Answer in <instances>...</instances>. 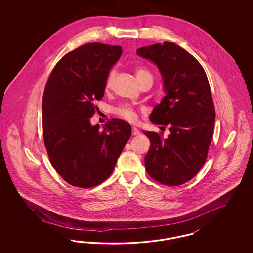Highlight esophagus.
Wrapping results in <instances>:
<instances>
[{
	"mask_svg": "<svg viewBox=\"0 0 253 253\" xmlns=\"http://www.w3.org/2000/svg\"><path fill=\"white\" fill-rule=\"evenodd\" d=\"M140 133V132L138 131V129H136L135 127H132V135H138Z\"/></svg>",
	"mask_w": 253,
	"mask_h": 253,
	"instance_id": "obj_1",
	"label": "esophagus"
}]
</instances>
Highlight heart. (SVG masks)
<instances>
[{"mask_svg":"<svg viewBox=\"0 0 253 253\" xmlns=\"http://www.w3.org/2000/svg\"><path fill=\"white\" fill-rule=\"evenodd\" d=\"M135 75H136L137 80L142 78V77H151L152 78L151 73L149 72L148 70L144 69V68H137ZM114 78H115V71H112V72L109 74L107 81H106V84H105V88L106 89L111 88L112 84H113V81H114ZM115 114L117 116L121 117V119H123L125 121H130V122L135 121L136 119H137V115H136L135 109L132 107L131 105H129V104H122L121 106L117 107V108L115 109Z\"/></svg>","mask_w":253,"mask_h":253,"instance_id":"heart-1","label":"heart"}]
</instances>
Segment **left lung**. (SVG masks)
Returning <instances> with one entry per match:
<instances>
[{
    "label": "left lung",
    "mask_w": 253,
    "mask_h": 253,
    "mask_svg": "<svg viewBox=\"0 0 253 253\" xmlns=\"http://www.w3.org/2000/svg\"><path fill=\"white\" fill-rule=\"evenodd\" d=\"M136 54L157 64L167 94L150 120L167 125L169 134L143 132L150 138L146 170L158 183L178 186L193 178L207 159L215 121L210 84L198 60L173 42L141 47Z\"/></svg>",
    "instance_id": "left-lung-1"
}]
</instances>
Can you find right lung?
Wrapping results in <instances>:
<instances>
[{
    "label": "right lung",
    "instance_id": "obj_1",
    "mask_svg": "<svg viewBox=\"0 0 253 253\" xmlns=\"http://www.w3.org/2000/svg\"><path fill=\"white\" fill-rule=\"evenodd\" d=\"M121 54V46L86 43L58 61L45 85L44 145L52 166L75 187L92 188L106 180L131 136V125L120 119L107 121L101 130L90 123Z\"/></svg>",
    "mask_w": 253,
    "mask_h": 253
}]
</instances>
